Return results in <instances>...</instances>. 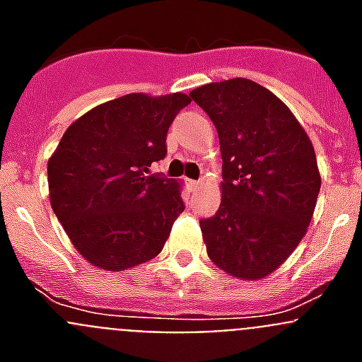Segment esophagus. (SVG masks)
I'll return each instance as SVG.
<instances>
[{"label": "esophagus", "instance_id": "esophagus-1", "mask_svg": "<svg viewBox=\"0 0 362 362\" xmlns=\"http://www.w3.org/2000/svg\"><path fill=\"white\" fill-rule=\"evenodd\" d=\"M188 185H190L192 188H197L201 185V181H188Z\"/></svg>", "mask_w": 362, "mask_h": 362}]
</instances>
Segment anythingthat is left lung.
I'll use <instances>...</instances> for the list:
<instances>
[{"mask_svg": "<svg viewBox=\"0 0 362 362\" xmlns=\"http://www.w3.org/2000/svg\"><path fill=\"white\" fill-rule=\"evenodd\" d=\"M190 95L216 124L223 158L219 210L199 221L209 257L233 277L270 276L315 210L321 174L312 141L292 110L250 79L209 83Z\"/></svg>", "mask_w": 362, "mask_h": 362, "instance_id": "left-lung-1", "label": "left lung"}]
</instances>
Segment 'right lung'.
<instances>
[{
	"label": "right lung",
	"instance_id": "obj_1",
	"mask_svg": "<svg viewBox=\"0 0 362 362\" xmlns=\"http://www.w3.org/2000/svg\"><path fill=\"white\" fill-rule=\"evenodd\" d=\"M192 99L127 94L70 124L50 156V204L90 264L121 272L153 259L185 210L181 185L150 174L166 156V132Z\"/></svg>",
	"mask_w": 362,
	"mask_h": 362
}]
</instances>
